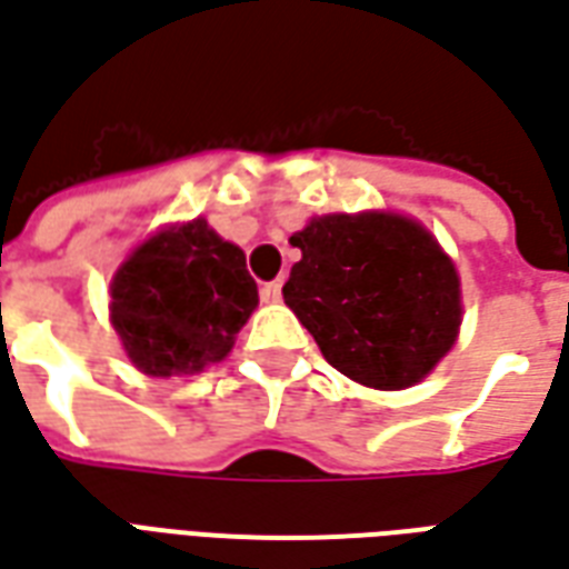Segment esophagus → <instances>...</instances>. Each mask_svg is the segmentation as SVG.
Instances as JSON below:
<instances>
[{
	"label": "esophagus",
	"mask_w": 569,
	"mask_h": 569,
	"mask_svg": "<svg viewBox=\"0 0 569 569\" xmlns=\"http://www.w3.org/2000/svg\"><path fill=\"white\" fill-rule=\"evenodd\" d=\"M280 296H283V283L280 280H271V283L261 286V301L273 305V301H280Z\"/></svg>",
	"instance_id": "obj_1"
}]
</instances>
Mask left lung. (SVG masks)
Instances as JSON below:
<instances>
[{
	"label": "left lung",
	"instance_id": "left-lung-1",
	"mask_svg": "<svg viewBox=\"0 0 569 569\" xmlns=\"http://www.w3.org/2000/svg\"><path fill=\"white\" fill-rule=\"evenodd\" d=\"M301 261L286 305L329 366L375 390H406L460 332V277L439 240L396 212H332L289 237Z\"/></svg>",
	"mask_w": 569,
	"mask_h": 569
}]
</instances>
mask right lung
Listing matches in <instances>:
<instances>
[{
	"label": "right lung",
	"mask_w": 569,
	"mask_h": 569,
	"mask_svg": "<svg viewBox=\"0 0 569 569\" xmlns=\"http://www.w3.org/2000/svg\"><path fill=\"white\" fill-rule=\"evenodd\" d=\"M256 305L243 249L191 219L130 252L112 277L109 320L137 369L173 378L222 362Z\"/></svg>",
	"instance_id": "right-lung-1"
}]
</instances>
